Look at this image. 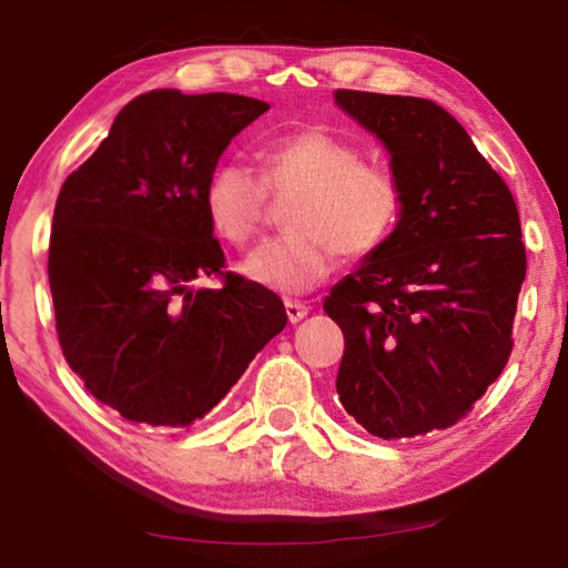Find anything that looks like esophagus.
<instances>
[{
  "instance_id": "34e87169",
  "label": "esophagus",
  "mask_w": 568,
  "mask_h": 568,
  "mask_svg": "<svg viewBox=\"0 0 568 568\" xmlns=\"http://www.w3.org/2000/svg\"><path fill=\"white\" fill-rule=\"evenodd\" d=\"M307 311H311V307H307L305 303H301V301H285V313H287V321H291L293 325L295 323H301L305 315H307Z\"/></svg>"
}]
</instances>
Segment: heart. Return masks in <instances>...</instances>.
Returning a JSON list of instances; mask_svg holds the SVG:
<instances>
[{"mask_svg": "<svg viewBox=\"0 0 568 568\" xmlns=\"http://www.w3.org/2000/svg\"><path fill=\"white\" fill-rule=\"evenodd\" d=\"M263 178L225 162L205 185V213L220 237L247 245L265 220L267 192L295 197L291 235L253 250L240 273L275 293H307L331 275L335 255L361 261L388 243L403 213V187L390 170L365 165L358 148L307 128L285 134L261 155Z\"/></svg>", "mask_w": 568, "mask_h": 568, "instance_id": "obj_1", "label": "heart"}]
</instances>
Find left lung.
Here are the masks:
<instances>
[{"instance_id":"8db88e82","label":"left lung","mask_w":568,"mask_h":568,"mask_svg":"<svg viewBox=\"0 0 568 568\" xmlns=\"http://www.w3.org/2000/svg\"><path fill=\"white\" fill-rule=\"evenodd\" d=\"M335 104L376 134L403 187L388 243L323 303L345 338L335 388L378 438L448 428L511 355L526 277L514 195L440 104L355 90Z\"/></svg>"}]
</instances>
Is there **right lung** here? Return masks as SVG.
Masks as SVG:
<instances>
[{
    "label": "right lung",
    "instance_id": "obj_1",
    "mask_svg": "<svg viewBox=\"0 0 568 568\" xmlns=\"http://www.w3.org/2000/svg\"><path fill=\"white\" fill-rule=\"evenodd\" d=\"M267 102L152 90L64 180L54 205L50 287L70 368L122 418L190 426L225 398L285 328L283 301L227 273L205 185Z\"/></svg>",
    "mask_w": 568,
    "mask_h": 568
}]
</instances>
